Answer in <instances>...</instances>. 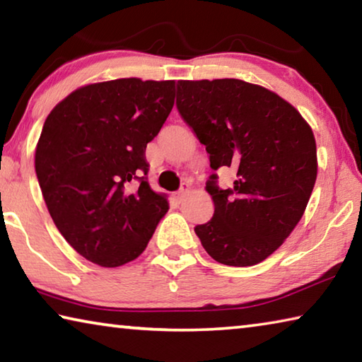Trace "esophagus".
<instances>
[{"instance_id":"obj_1","label":"esophagus","mask_w":362,"mask_h":362,"mask_svg":"<svg viewBox=\"0 0 362 362\" xmlns=\"http://www.w3.org/2000/svg\"><path fill=\"white\" fill-rule=\"evenodd\" d=\"M188 192H189V189H188V187H183V188L180 189V192L175 194V199H177V203H182V201H183V199H185V196L188 194Z\"/></svg>"}]
</instances>
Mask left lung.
<instances>
[{
    "label": "left lung",
    "mask_w": 362,
    "mask_h": 362,
    "mask_svg": "<svg viewBox=\"0 0 362 362\" xmlns=\"http://www.w3.org/2000/svg\"><path fill=\"white\" fill-rule=\"evenodd\" d=\"M177 108L209 153L211 168H233V188L212 174L214 217L194 233L214 260L252 267L300 222L313 192L317 158L308 122L273 90L241 79L177 83Z\"/></svg>",
    "instance_id": "left-lung-1"
}]
</instances>
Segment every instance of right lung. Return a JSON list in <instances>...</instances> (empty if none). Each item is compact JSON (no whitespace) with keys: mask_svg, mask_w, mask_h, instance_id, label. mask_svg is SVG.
Returning <instances> with one entry per match:
<instances>
[{"mask_svg":"<svg viewBox=\"0 0 362 362\" xmlns=\"http://www.w3.org/2000/svg\"><path fill=\"white\" fill-rule=\"evenodd\" d=\"M175 81L83 86L47 115L35 170L47 211L79 255L105 268L144 252L168 212L146 182V144L174 107Z\"/></svg>","mask_w":362,"mask_h":362,"instance_id":"obj_1","label":"right lung"}]
</instances>
